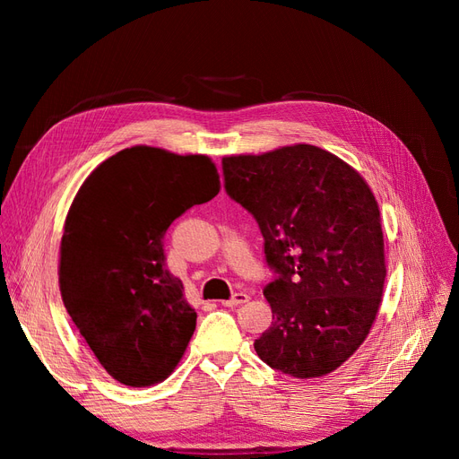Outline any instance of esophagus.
Segmentation results:
<instances>
[{
    "label": "esophagus",
    "instance_id": "1",
    "mask_svg": "<svg viewBox=\"0 0 459 459\" xmlns=\"http://www.w3.org/2000/svg\"><path fill=\"white\" fill-rule=\"evenodd\" d=\"M247 300H248V295H245V293H235L230 300H221V304H224V307L233 308V307H241V304H245Z\"/></svg>",
    "mask_w": 459,
    "mask_h": 459
}]
</instances>
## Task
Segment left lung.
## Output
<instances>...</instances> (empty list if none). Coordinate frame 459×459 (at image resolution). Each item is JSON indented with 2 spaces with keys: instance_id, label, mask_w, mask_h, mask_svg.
<instances>
[{
  "instance_id": "obj_1",
  "label": "left lung",
  "mask_w": 459,
  "mask_h": 459,
  "mask_svg": "<svg viewBox=\"0 0 459 459\" xmlns=\"http://www.w3.org/2000/svg\"><path fill=\"white\" fill-rule=\"evenodd\" d=\"M228 195L264 238L275 280L262 362L297 379L346 362L377 317L386 266L379 204L352 166L316 145L221 159Z\"/></svg>"
}]
</instances>
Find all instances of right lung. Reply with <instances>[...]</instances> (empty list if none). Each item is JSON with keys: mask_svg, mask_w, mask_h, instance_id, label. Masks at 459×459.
Returning <instances> with one entry per match:
<instances>
[{"mask_svg": "<svg viewBox=\"0 0 459 459\" xmlns=\"http://www.w3.org/2000/svg\"><path fill=\"white\" fill-rule=\"evenodd\" d=\"M206 155L135 145L86 178L65 220L59 287L65 308L110 377L164 381L182 359L197 314L166 270L164 233L218 195Z\"/></svg>", "mask_w": 459, "mask_h": 459, "instance_id": "obj_1", "label": "right lung"}]
</instances>
